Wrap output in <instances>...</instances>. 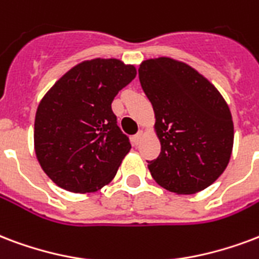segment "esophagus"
Returning <instances> with one entry per match:
<instances>
[{"label":"esophagus","mask_w":259,"mask_h":259,"mask_svg":"<svg viewBox=\"0 0 259 259\" xmlns=\"http://www.w3.org/2000/svg\"><path fill=\"white\" fill-rule=\"evenodd\" d=\"M143 137H145V131L138 132L137 135L134 137V143H135V145H139L142 142V139H143Z\"/></svg>","instance_id":"1"}]
</instances>
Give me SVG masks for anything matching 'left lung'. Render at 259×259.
I'll return each mask as SVG.
<instances>
[{
    "instance_id": "obj_1",
    "label": "left lung",
    "mask_w": 259,
    "mask_h": 259,
    "mask_svg": "<svg viewBox=\"0 0 259 259\" xmlns=\"http://www.w3.org/2000/svg\"><path fill=\"white\" fill-rule=\"evenodd\" d=\"M138 71L161 142L159 155L149 161L151 176L176 194L205 190L231 158L233 121L228 105L206 77L174 58L146 60Z\"/></svg>"
}]
</instances>
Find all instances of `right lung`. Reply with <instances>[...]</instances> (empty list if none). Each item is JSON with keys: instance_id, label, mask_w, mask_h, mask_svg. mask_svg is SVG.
Instances as JSON below:
<instances>
[{"instance_id": "obj_1", "label": "right lung", "mask_w": 259, "mask_h": 259, "mask_svg": "<svg viewBox=\"0 0 259 259\" xmlns=\"http://www.w3.org/2000/svg\"><path fill=\"white\" fill-rule=\"evenodd\" d=\"M137 76L116 58L77 64L46 93L35 114V154L45 174L71 192H94L113 180L131 143L112 102Z\"/></svg>"}]
</instances>
